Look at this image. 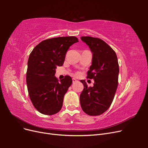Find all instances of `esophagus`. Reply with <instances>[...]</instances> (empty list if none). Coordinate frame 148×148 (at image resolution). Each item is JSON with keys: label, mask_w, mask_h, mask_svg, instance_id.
I'll return each mask as SVG.
<instances>
[{"label": "esophagus", "mask_w": 148, "mask_h": 148, "mask_svg": "<svg viewBox=\"0 0 148 148\" xmlns=\"http://www.w3.org/2000/svg\"><path fill=\"white\" fill-rule=\"evenodd\" d=\"M78 81V80H77L75 78H72V82H73V83H75V82H77Z\"/></svg>", "instance_id": "esophagus-1"}]
</instances>
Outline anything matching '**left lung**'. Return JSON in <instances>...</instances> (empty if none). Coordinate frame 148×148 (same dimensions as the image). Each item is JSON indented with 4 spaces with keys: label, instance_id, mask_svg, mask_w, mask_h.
<instances>
[{
    "label": "left lung",
    "instance_id": "8db88e82",
    "mask_svg": "<svg viewBox=\"0 0 148 148\" xmlns=\"http://www.w3.org/2000/svg\"><path fill=\"white\" fill-rule=\"evenodd\" d=\"M81 39L90 48L92 53V65L87 78L93 79L92 87H88L84 80H81L84 89L79 96L80 104L85 113L96 116L108 109L117 91L119 66L115 51L103 40L90 36Z\"/></svg>",
    "mask_w": 148,
    "mask_h": 148
}]
</instances>
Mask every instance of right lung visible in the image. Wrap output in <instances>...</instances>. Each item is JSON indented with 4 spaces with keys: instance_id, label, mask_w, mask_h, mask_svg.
Listing matches in <instances>:
<instances>
[{
    "instance_id": "obj_1",
    "label": "right lung",
    "mask_w": 148,
    "mask_h": 148,
    "mask_svg": "<svg viewBox=\"0 0 148 148\" xmlns=\"http://www.w3.org/2000/svg\"><path fill=\"white\" fill-rule=\"evenodd\" d=\"M78 42L75 36L44 40L31 52L26 71V84L30 99L40 113L51 115L61 110L64 97L72 83L70 76L59 81L57 66H62L69 47Z\"/></svg>"
}]
</instances>
